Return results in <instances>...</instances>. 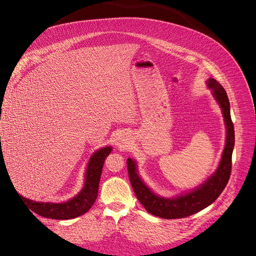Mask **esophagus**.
<instances>
[{
    "instance_id": "obj_1",
    "label": "esophagus",
    "mask_w": 256,
    "mask_h": 256,
    "mask_svg": "<svg viewBox=\"0 0 256 256\" xmlns=\"http://www.w3.org/2000/svg\"><path fill=\"white\" fill-rule=\"evenodd\" d=\"M122 141H124V140H122Z\"/></svg>"
}]
</instances>
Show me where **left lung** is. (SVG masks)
<instances>
[{"mask_svg": "<svg viewBox=\"0 0 256 256\" xmlns=\"http://www.w3.org/2000/svg\"><path fill=\"white\" fill-rule=\"evenodd\" d=\"M207 86L212 90L216 102L221 108V112L226 128V145L219 166L214 174L196 189L187 193H182L174 198H164L154 193L138 174L136 162L128 158L127 168L129 180L138 200L150 214L164 219H180L194 214L208 207L218 198L226 188L232 171V154L235 145L234 125L230 118V102L222 85L214 79L209 78Z\"/></svg>", "mask_w": 256, "mask_h": 256, "instance_id": "obj_1", "label": "left lung"}]
</instances>
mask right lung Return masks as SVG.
Listing matches in <instances>:
<instances>
[{
    "mask_svg": "<svg viewBox=\"0 0 256 256\" xmlns=\"http://www.w3.org/2000/svg\"><path fill=\"white\" fill-rule=\"evenodd\" d=\"M2 104V100L0 102ZM2 109V106H1ZM0 109V110H1ZM1 115V111H0ZM1 118V116H0ZM1 120V118H0ZM112 152V146H106L96 150L92 154L86 166L84 175V184L80 192L72 198L63 203H50V202H35L20 194H17L22 200V202L28 207L33 212L40 214L44 218L68 220L82 216L88 212L90 208L94 205L98 194L100 176H102V166L106 158ZM2 152H0V161L2 159ZM32 212V214H33Z\"/></svg>",
    "mask_w": 256,
    "mask_h": 256,
    "instance_id": "right-lung-1",
    "label": "right lung"
}]
</instances>
